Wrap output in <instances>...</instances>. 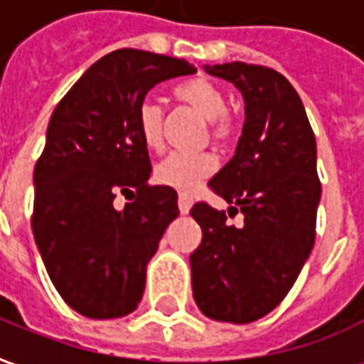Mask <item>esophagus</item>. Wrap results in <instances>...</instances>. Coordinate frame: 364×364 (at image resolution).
<instances>
[{
    "label": "esophagus",
    "mask_w": 364,
    "mask_h": 364,
    "mask_svg": "<svg viewBox=\"0 0 364 364\" xmlns=\"http://www.w3.org/2000/svg\"><path fill=\"white\" fill-rule=\"evenodd\" d=\"M177 205H179V213L187 214L191 210V205H193V198L185 193H179V198H177Z\"/></svg>",
    "instance_id": "esophagus-1"
}]
</instances>
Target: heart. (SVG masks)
<instances>
[{
	"mask_svg": "<svg viewBox=\"0 0 364 364\" xmlns=\"http://www.w3.org/2000/svg\"><path fill=\"white\" fill-rule=\"evenodd\" d=\"M173 95L193 107L208 120V130L214 142L226 144L236 132V120L226 111V97L218 85L208 82L205 77H195L189 82L179 83L173 90ZM161 120L164 112L156 101L144 99L136 109V128L138 136L146 148L156 150L161 146ZM216 171V158L208 151L198 154H185V151H173L159 161L154 169L156 181L171 187V189L191 193L197 189V185L208 175Z\"/></svg>",
	"mask_w": 364,
	"mask_h": 364,
	"instance_id": "obj_1",
	"label": "heart"
}]
</instances>
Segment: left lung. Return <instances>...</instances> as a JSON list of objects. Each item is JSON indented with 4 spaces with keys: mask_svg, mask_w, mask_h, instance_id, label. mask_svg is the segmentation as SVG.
<instances>
[{
    "mask_svg": "<svg viewBox=\"0 0 364 364\" xmlns=\"http://www.w3.org/2000/svg\"><path fill=\"white\" fill-rule=\"evenodd\" d=\"M205 70L242 91L245 122L234 158L208 181L232 205L228 214L206 203L191 208L203 230L191 253L193 296L213 320L250 323L281 304L312 252L321 197L316 136L296 90L273 68ZM232 212L245 214L242 227L228 224Z\"/></svg>",
    "mask_w": 364,
    "mask_h": 364,
    "instance_id": "obj_1",
    "label": "left lung"
}]
</instances>
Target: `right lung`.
Listing matches in <instances>:
<instances>
[{
  "mask_svg": "<svg viewBox=\"0 0 364 364\" xmlns=\"http://www.w3.org/2000/svg\"><path fill=\"white\" fill-rule=\"evenodd\" d=\"M195 72L187 60L120 48L97 60L52 112L31 226L52 284L82 316L120 318L142 298L146 265L179 208L175 189L148 185L136 109L156 83ZM119 192L131 195L122 211L112 205Z\"/></svg>",
  "mask_w": 364,
  "mask_h": 364,
  "instance_id": "obj_1",
  "label": "right lung"
}]
</instances>
